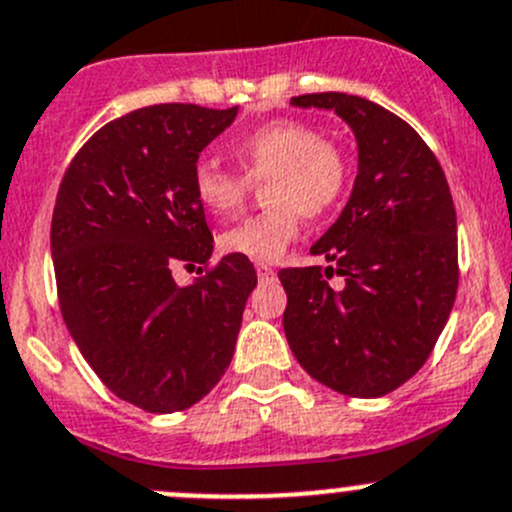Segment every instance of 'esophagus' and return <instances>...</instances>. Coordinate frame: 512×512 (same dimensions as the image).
Wrapping results in <instances>:
<instances>
[{
	"label": "esophagus",
	"instance_id": "34e87169",
	"mask_svg": "<svg viewBox=\"0 0 512 512\" xmlns=\"http://www.w3.org/2000/svg\"><path fill=\"white\" fill-rule=\"evenodd\" d=\"M256 273L261 281H271V278L276 276V271H273L271 266H266V263H256Z\"/></svg>",
	"mask_w": 512,
	"mask_h": 512
}]
</instances>
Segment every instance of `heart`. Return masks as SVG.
Masks as SVG:
<instances>
[{"label":"heart","instance_id":"obj_1","mask_svg":"<svg viewBox=\"0 0 512 512\" xmlns=\"http://www.w3.org/2000/svg\"><path fill=\"white\" fill-rule=\"evenodd\" d=\"M231 154L250 181H265L268 209L231 226L219 239L226 254L251 261H276L298 236L301 219H318L338 206L348 186V161L331 141H323L301 121H268L236 136ZM249 182L216 161L194 166V194L214 216L241 209Z\"/></svg>","mask_w":512,"mask_h":512}]
</instances>
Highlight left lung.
I'll use <instances>...</instances> for the list:
<instances>
[{"instance_id": "obj_1", "label": "left lung", "mask_w": 512, "mask_h": 512, "mask_svg": "<svg viewBox=\"0 0 512 512\" xmlns=\"http://www.w3.org/2000/svg\"><path fill=\"white\" fill-rule=\"evenodd\" d=\"M291 104L336 111L351 126L358 174L336 224L311 246L331 266L278 271L286 341L318 383L381 398L416 376L453 308V196L426 141L383 106L341 91L293 96ZM331 272L344 276L338 292L325 281Z\"/></svg>"}]
</instances>
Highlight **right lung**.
<instances>
[{"mask_svg":"<svg viewBox=\"0 0 512 512\" xmlns=\"http://www.w3.org/2000/svg\"><path fill=\"white\" fill-rule=\"evenodd\" d=\"M236 114L131 111L86 141L59 186L52 261L64 323L104 386L149 413L191 408L221 381L256 288L254 263L236 254L189 286L171 276L214 254L194 166Z\"/></svg>","mask_w":512,"mask_h":512,"instance_id":"right-lung-1","label":"right lung"}]
</instances>
